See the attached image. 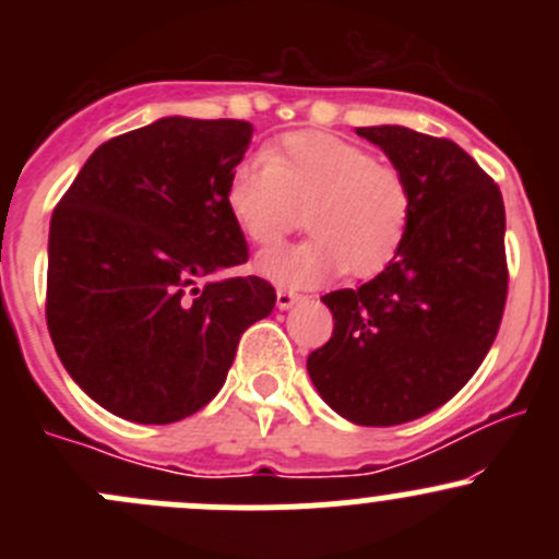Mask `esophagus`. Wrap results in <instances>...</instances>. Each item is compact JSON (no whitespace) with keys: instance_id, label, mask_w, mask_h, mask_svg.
I'll list each match as a JSON object with an SVG mask.
<instances>
[{"instance_id":"34e87169","label":"esophagus","mask_w":559,"mask_h":559,"mask_svg":"<svg viewBox=\"0 0 559 559\" xmlns=\"http://www.w3.org/2000/svg\"><path fill=\"white\" fill-rule=\"evenodd\" d=\"M300 300H302V295H297V292H289V289L275 292V306H278L281 311H289V308Z\"/></svg>"}]
</instances>
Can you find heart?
Here are the masks:
<instances>
[{
  "label": "heart",
  "mask_w": 559,
  "mask_h": 559,
  "mask_svg": "<svg viewBox=\"0 0 559 559\" xmlns=\"http://www.w3.org/2000/svg\"><path fill=\"white\" fill-rule=\"evenodd\" d=\"M235 222L257 246L300 224L311 238L257 259L281 286H316L346 270L370 278L397 259L411 224V186L370 151L324 132L286 134L270 154L246 156L227 183Z\"/></svg>",
  "instance_id": "obj_1"
}]
</instances>
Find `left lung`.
I'll return each mask as SVG.
<instances>
[{
  "instance_id": "left-lung-1",
  "label": "left lung",
  "mask_w": 559,
  "mask_h": 559,
  "mask_svg": "<svg viewBox=\"0 0 559 559\" xmlns=\"http://www.w3.org/2000/svg\"><path fill=\"white\" fill-rule=\"evenodd\" d=\"M408 180V235L359 289L321 297L332 337L308 357L316 392L362 427L441 408L487 357L509 292L500 189L460 145L397 123L357 127Z\"/></svg>"
}]
</instances>
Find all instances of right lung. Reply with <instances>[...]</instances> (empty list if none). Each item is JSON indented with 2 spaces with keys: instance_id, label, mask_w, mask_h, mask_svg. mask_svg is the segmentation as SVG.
<instances>
[{
  "instance_id": "right-lung-1",
  "label": "right lung",
  "mask_w": 559,
  "mask_h": 559,
  "mask_svg": "<svg viewBox=\"0 0 559 559\" xmlns=\"http://www.w3.org/2000/svg\"><path fill=\"white\" fill-rule=\"evenodd\" d=\"M253 127L165 116L99 145L50 218V341L121 419L170 425L211 403L275 289L248 259L227 183Z\"/></svg>"
}]
</instances>
